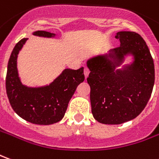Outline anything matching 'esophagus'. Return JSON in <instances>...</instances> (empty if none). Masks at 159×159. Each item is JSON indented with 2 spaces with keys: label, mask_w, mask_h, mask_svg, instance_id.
Returning a JSON list of instances; mask_svg holds the SVG:
<instances>
[{
  "label": "esophagus",
  "mask_w": 159,
  "mask_h": 159,
  "mask_svg": "<svg viewBox=\"0 0 159 159\" xmlns=\"http://www.w3.org/2000/svg\"><path fill=\"white\" fill-rule=\"evenodd\" d=\"M89 72H90L89 69L88 68V67H84V76H85V77H88Z\"/></svg>",
  "instance_id": "esophagus-1"
}]
</instances>
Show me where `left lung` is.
Returning a JSON list of instances; mask_svg holds the SVG:
<instances>
[{"mask_svg": "<svg viewBox=\"0 0 159 159\" xmlns=\"http://www.w3.org/2000/svg\"><path fill=\"white\" fill-rule=\"evenodd\" d=\"M115 38L119 47L87 62L92 114L97 121L109 125L136 118L148 102L155 81L152 57L143 38L134 32H119ZM128 54L134 62L116 70Z\"/></svg>", "mask_w": 159, "mask_h": 159, "instance_id": "1", "label": "left lung"}]
</instances>
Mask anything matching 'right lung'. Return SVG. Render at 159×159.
<instances>
[{
	"mask_svg": "<svg viewBox=\"0 0 159 159\" xmlns=\"http://www.w3.org/2000/svg\"><path fill=\"white\" fill-rule=\"evenodd\" d=\"M33 35L55 36L45 31L34 32ZM27 39L19 41L11 53L6 76L7 95L14 112L26 121L37 125L54 124L64 118L76 87L84 81L83 67L78 70L65 69L52 83L44 87H26L19 77L17 57Z\"/></svg>",
	"mask_w": 159,
	"mask_h": 159,
	"instance_id": "right-lung-1",
	"label": "right lung"
}]
</instances>
